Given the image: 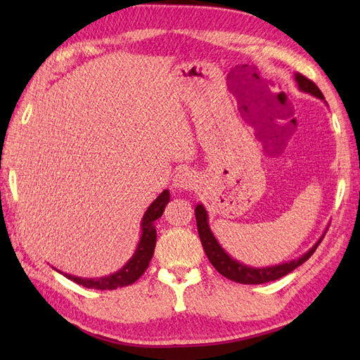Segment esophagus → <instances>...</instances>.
<instances>
[{
    "mask_svg": "<svg viewBox=\"0 0 360 360\" xmlns=\"http://www.w3.org/2000/svg\"><path fill=\"white\" fill-rule=\"evenodd\" d=\"M195 182H196V174H195V172L192 170V168L179 167L178 170H176L174 179H173L174 188H178V190H192L195 187Z\"/></svg>",
    "mask_w": 360,
    "mask_h": 360,
    "instance_id": "34e87169",
    "label": "esophagus"
}]
</instances>
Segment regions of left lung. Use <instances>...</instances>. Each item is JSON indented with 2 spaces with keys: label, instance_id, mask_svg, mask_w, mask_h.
Masks as SVG:
<instances>
[{
  "label": "left lung",
  "instance_id": "left-lung-1",
  "mask_svg": "<svg viewBox=\"0 0 360 360\" xmlns=\"http://www.w3.org/2000/svg\"><path fill=\"white\" fill-rule=\"evenodd\" d=\"M295 82L298 88H300V91H304V93H309L311 96H316L319 98H325L322 91L319 89L316 83L304 77V75L295 74ZM195 217H196V224H198V233H200L202 248H204L205 255L209 258V262L221 275H223V277L236 283H243V285H262V283L274 281L285 277V275L292 272L295 267L303 264L312 254H314L316 249L319 248V244L322 243L325 236L322 235V238H320L314 246L307 252V254H303L297 259H292V262H286V263L267 266V267H252V266L236 262V259H233L231 255H227V252L219 246V243L217 241V238L213 236L210 231L207 212H205L202 204H198L195 207Z\"/></svg>",
  "mask_w": 360,
  "mask_h": 360
}]
</instances>
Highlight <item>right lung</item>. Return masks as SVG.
<instances>
[{
  "label": "right lung",
  "mask_w": 360,
  "mask_h": 360,
  "mask_svg": "<svg viewBox=\"0 0 360 360\" xmlns=\"http://www.w3.org/2000/svg\"><path fill=\"white\" fill-rule=\"evenodd\" d=\"M168 201H170V192H168V190H164V192L150 204V207L147 209V212H145L141 223V227H142L141 241L137 244L134 255L128 259L127 264L122 267L120 271L102 278H80V277H75V275L63 274V272L62 274L65 277L77 283V285H82L89 289L105 290V289H117L122 286L133 285V283L139 278L145 271H147L150 259L153 258V254H155V246H156L155 221L162 217L164 209L168 204Z\"/></svg>",
  "instance_id": "obj_1"
}]
</instances>
